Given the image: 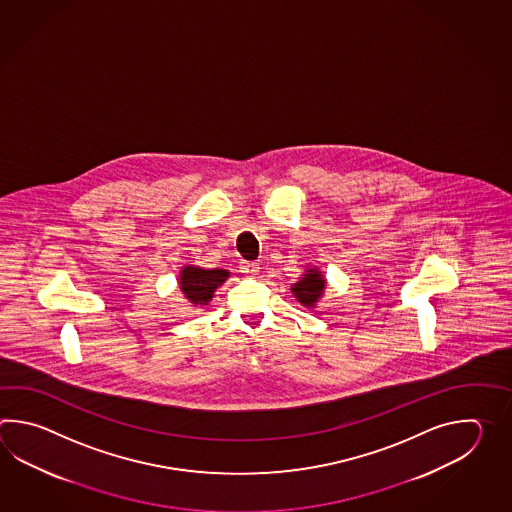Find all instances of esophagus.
<instances>
[{
    "label": "esophagus",
    "instance_id": "esophagus-1",
    "mask_svg": "<svg viewBox=\"0 0 512 512\" xmlns=\"http://www.w3.org/2000/svg\"><path fill=\"white\" fill-rule=\"evenodd\" d=\"M241 272H245V274H258L260 272V263H256V261H241L240 265Z\"/></svg>",
    "mask_w": 512,
    "mask_h": 512
}]
</instances>
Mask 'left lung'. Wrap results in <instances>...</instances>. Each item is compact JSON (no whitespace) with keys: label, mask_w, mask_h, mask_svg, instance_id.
<instances>
[{"label":"left lung","mask_w":512,"mask_h":512,"mask_svg":"<svg viewBox=\"0 0 512 512\" xmlns=\"http://www.w3.org/2000/svg\"><path fill=\"white\" fill-rule=\"evenodd\" d=\"M324 289H326V280L322 272L318 269H307L302 280L291 287V293L305 307H315L316 302L322 298Z\"/></svg>","instance_id":"left-lung-1"}]
</instances>
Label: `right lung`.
<instances>
[{
    "mask_svg": "<svg viewBox=\"0 0 512 512\" xmlns=\"http://www.w3.org/2000/svg\"><path fill=\"white\" fill-rule=\"evenodd\" d=\"M227 278L229 271L225 269H201L194 265H186L179 276V285L190 304L207 305L212 300L214 291Z\"/></svg>",
    "mask_w": 512,
    "mask_h": 512,
    "instance_id": "add662e5",
    "label": "right lung"
}]
</instances>
